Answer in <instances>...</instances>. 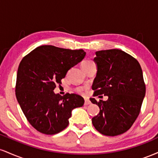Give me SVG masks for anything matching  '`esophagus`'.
Wrapping results in <instances>:
<instances>
[{
    "instance_id": "obj_1",
    "label": "esophagus",
    "mask_w": 158,
    "mask_h": 158,
    "mask_svg": "<svg viewBox=\"0 0 158 158\" xmlns=\"http://www.w3.org/2000/svg\"><path fill=\"white\" fill-rule=\"evenodd\" d=\"M89 104H90V100L88 99H85V106H88V105H89Z\"/></svg>"
}]
</instances>
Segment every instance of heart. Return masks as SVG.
Here are the masks:
<instances>
[{
  "mask_svg": "<svg viewBox=\"0 0 158 158\" xmlns=\"http://www.w3.org/2000/svg\"><path fill=\"white\" fill-rule=\"evenodd\" d=\"M90 62H92V61H84L82 62V64H81V66H82V65H84V64H88V63H90ZM79 91H81V89H79Z\"/></svg>",
  "mask_w": 158,
  "mask_h": 158,
  "instance_id": "b5f03b06",
  "label": "heart"
}]
</instances>
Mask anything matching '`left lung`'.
I'll use <instances>...</instances> for the list:
<instances>
[{
	"label": "left lung",
	"instance_id": "obj_1",
	"mask_svg": "<svg viewBox=\"0 0 158 158\" xmlns=\"http://www.w3.org/2000/svg\"><path fill=\"white\" fill-rule=\"evenodd\" d=\"M94 61L97 67L92 85L94 96H108V99L97 102L90 98L99 108L92 123L104 135H121L138 117L146 95L142 69L137 59L119 49L97 51Z\"/></svg>",
	"mask_w": 158,
	"mask_h": 158
}]
</instances>
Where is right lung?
<instances>
[{
    "instance_id": "right-lung-1",
    "label": "right lung",
    "mask_w": 158,
    "mask_h": 158,
    "mask_svg": "<svg viewBox=\"0 0 158 158\" xmlns=\"http://www.w3.org/2000/svg\"><path fill=\"white\" fill-rule=\"evenodd\" d=\"M85 55L83 50L42 45L21 60L18 69L16 98L27 120L37 131L45 135L61 131L68 126L72 110L84 105V99L78 94L61 97L53 90Z\"/></svg>"
}]
</instances>
